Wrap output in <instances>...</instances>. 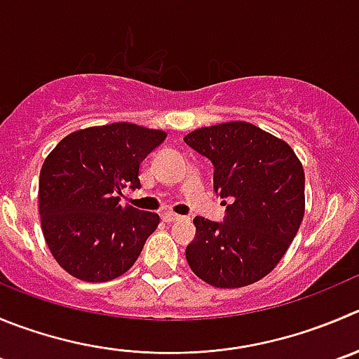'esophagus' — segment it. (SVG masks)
<instances>
[{
	"instance_id": "1",
	"label": "esophagus",
	"mask_w": 359,
	"mask_h": 359,
	"mask_svg": "<svg viewBox=\"0 0 359 359\" xmlns=\"http://www.w3.org/2000/svg\"><path fill=\"white\" fill-rule=\"evenodd\" d=\"M162 218L165 222H177V220H182V218H185V217H182V215L172 213V211H165V213L162 215Z\"/></svg>"
}]
</instances>
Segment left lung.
<instances>
[{"label":"left lung","instance_id":"left-lung-1","mask_svg":"<svg viewBox=\"0 0 359 359\" xmlns=\"http://www.w3.org/2000/svg\"><path fill=\"white\" fill-rule=\"evenodd\" d=\"M185 142L211 160L215 192L229 201L224 222L194 218L187 261L213 287L254 284L278 264L302 225V162L287 142L247 121L197 128Z\"/></svg>","mask_w":359,"mask_h":359}]
</instances>
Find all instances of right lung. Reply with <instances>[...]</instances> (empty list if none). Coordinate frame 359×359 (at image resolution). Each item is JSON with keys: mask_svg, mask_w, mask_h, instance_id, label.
Instances as JSON below:
<instances>
[{"mask_svg": "<svg viewBox=\"0 0 359 359\" xmlns=\"http://www.w3.org/2000/svg\"><path fill=\"white\" fill-rule=\"evenodd\" d=\"M165 132L111 123L72 132L40 170L42 233L57 264L84 282H107L134 266L160 217L125 204V187L139 189L141 162Z\"/></svg>", "mask_w": 359, "mask_h": 359, "instance_id": "add662e5", "label": "right lung"}]
</instances>
